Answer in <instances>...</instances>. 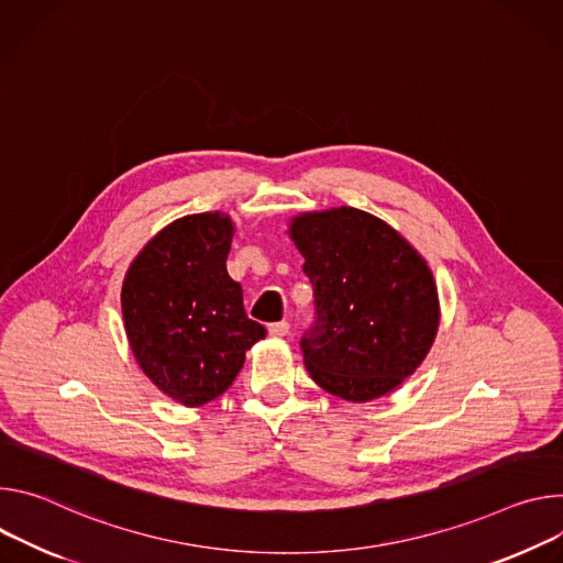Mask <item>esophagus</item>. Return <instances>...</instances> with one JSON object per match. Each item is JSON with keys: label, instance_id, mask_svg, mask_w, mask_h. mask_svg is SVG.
Instances as JSON below:
<instances>
[{"label": "esophagus", "instance_id": "esophagus-1", "mask_svg": "<svg viewBox=\"0 0 563 563\" xmlns=\"http://www.w3.org/2000/svg\"><path fill=\"white\" fill-rule=\"evenodd\" d=\"M268 333H271L273 338H284V335L290 333V324H288V322H275V324L268 327Z\"/></svg>", "mask_w": 563, "mask_h": 563}]
</instances>
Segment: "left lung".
<instances>
[{"mask_svg": "<svg viewBox=\"0 0 563 563\" xmlns=\"http://www.w3.org/2000/svg\"><path fill=\"white\" fill-rule=\"evenodd\" d=\"M288 234L316 297V324L299 342L310 378L349 402L398 389L439 333L427 262L389 223L346 206L303 212Z\"/></svg>", "mask_w": 563, "mask_h": 563, "instance_id": "left-lung-1", "label": "left lung"}]
</instances>
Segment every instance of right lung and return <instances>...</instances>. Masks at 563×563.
I'll return each mask as SVG.
<instances>
[{
  "label": "right lung",
  "mask_w": 563,
  "mask_h": 563,
  "mask_svg": "<svg viewBox=\"0 0 563 563\" xmlns=\"http://www.w3.org/2000/svg\"><path fill=\"white\" fill-rule=\"evenodd\" d=\"M234 225L203 212L165 225L122 282V320L145 376L172 400L201 407L236 378L245 351L266 329L243 310V292L228 275Z\"/></svg>",
  "instance_id": "1"
}]
</instances>
